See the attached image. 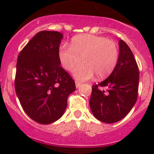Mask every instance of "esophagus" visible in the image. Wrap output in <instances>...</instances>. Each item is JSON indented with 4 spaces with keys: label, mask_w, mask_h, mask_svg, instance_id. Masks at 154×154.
<instances>
[{
    "label": "esophagus",
    "mask_w": 154,
    "mask_h": 154,
    "mask_svg": "<svg viewBox=\"0 0 154 154\" xmlns=\"http://www.w3.org/2000/svg\"><path fill=\"white\" fill-rule=\"evenodd\" d=\"M75 83H76V87H77V88L80 87V85H82V82H77V81H76V82H75Z\"/></svg>",
    "instance_id": "obj_1"
}]
</instances>
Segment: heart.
Instances as JSON below:
<instances>
[{
  "label": "heart",
  "mask_w": 154,
  "mask_h": 154,
  "mask_svg": "<svg viewBox=\"0 0 154 154\" xmlns=\"http://www.w3.org/2000/svg\"><path fill=\"white\" fill-rule=\"evenodd\" d=\"M60 64L67 71L74 70L76 78L89 80L94 73L104 78L112 73L119 58V50L113 41L93 34H83L72 37L70 46L60 45L58 50Z\"/></svg>",
  "instance_id": "heart-1"
}]
</instances>
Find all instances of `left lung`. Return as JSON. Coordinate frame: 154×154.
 Wrapping results in <instances>:
<instances>
[{"instance_id":"1","label":"left lung","mask_w":154,"mask_h":154,"mask_svg":"<svg viewBox=\"0 0 154 154\" xmlns=\"http://www.w3.org/2000/svg\"><path fill=\"white\" fill-rule=\"evenodd\" d=\"M119 48L114 70L105 81L92 86L90 109L97 119L105 123L124 118L134 107L138 94L139 69L136 60L124 41H120Z\"/></svg>"}]
</instances>
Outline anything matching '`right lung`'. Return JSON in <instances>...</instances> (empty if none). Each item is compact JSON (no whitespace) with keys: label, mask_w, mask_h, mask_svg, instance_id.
<instances>
[{"label":"right lung","mask_w":154,"mask_h":154,"mask_svg":"<svg viewBox=\"0 0 154 154\" xmlns=\"http://www.w3.org/2000/svg\"><path fill=\"white\" fill-rule=\"evenodd\" d=\"M62 37L57 31H41L18 55L16 94L24 111L40 124L59 119L67 107L68 97L76 89L74 80L60 65Z\"/></svg>","instance_id":"1"}]
</instances>
